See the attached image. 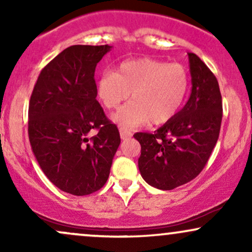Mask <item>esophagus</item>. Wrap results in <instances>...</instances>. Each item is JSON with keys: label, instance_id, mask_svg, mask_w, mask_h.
I'll return each instance as SVG.
<instances>
[{"label": "esophagus", "instance_id": "obj_1", "mask_svg": "<svg viewBox=\"0 0 252 252\" xmlns=\"http://www.w3.org/2000/svg\"><path fill=\"white\" fill-rule=\"evenodd\" d=\"M120 134H121V138H122V140H126V138L131 137L132 136V134L129 131V130L123 129V128L120 129Z\"/></svg>", "mask_w": 252, "mask_h": 252}]
</instances>
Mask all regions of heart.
<instances>
[{
    "label": "heart",
    "mask_w": 252,
    "mask_h": 252,
    "mask_svg": "<svg viewBox=\"0 0 252 252\" xmlns=\"http://www.w3.org/2000/svg\"><path fill=\"white\" fill-rule=\"evenodd\" d=\"M189 91V73L180 63L142 58L124 62L117 72L106 70L97 82V94L106 109H117L131 92L132 102L114 115L123 129L149 121L161 124L178 114Z\"/></svg>",
    "instance_id": "heart-1"
}]
</instances>
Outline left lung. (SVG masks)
Instances as JSON below:
<instances>
[{
    "instance_id": "8db88e82",
    "label": "left lung",
    "mask_w": 252,
    "mask_h": 252,
    "mask_svg": "<svg viewBox=\"0 0 252 252\" xmlns=\"http://www.w3.org/2000/svg\"><path fill=\"white\" fill-rule=\"evenodd\" d=\"M190 96L174 117L153 134L136 132L141 144L138 169L147 184L169 190L196 178L209 161L220 131L221 94L215 74L189 53Z\"/></svg>"
}]
</instances>
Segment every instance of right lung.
I'll list each match as a JSON object with an SVG mask.
<instances>
[{
	"instance_id": "1",
	"label": "right lung",
	"mask_w": 252,
	"mask_h": 252,
	"mask_svg": "<svg viewBox=\"0 0 252 252\" xmlns=\"http://www.w3.org/2000/svg\"><path fill=\"white\" fill-rule=\"evenodd\" d=\"M111 48L70 46L42 68L32 92V150L48 180L73 195L102 189L121 143L117 126L96 99L94 71ZM92 128L98 132L90 138Z\"/></svg>"
}]
</instances>
